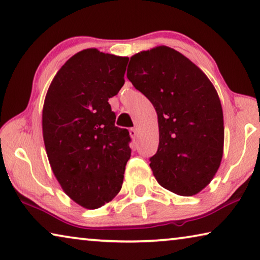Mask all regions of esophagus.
Segmentation results:
<instances>
[{
    "mask_svg": "<svg viewBox=\"0 0 260 260\" xmlns=\"http://www.w3.org/2000/svg\"><path fill=\"white\" fill-rule=\"evenodd\" d=\"M129 134H131V137L132 138H135L138 135V131H137V128H135V127H133V128H131L129 129Z\"/></svg>",
    "mask_w": 260,
    "mask_h": 260,
    "instance_id": "1",
    "label": "esophagus"
}]
</instances>
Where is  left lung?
<instances>
[{"label":"left lung","mask_w":260,"mask_h":260,"mask_svg":"<svg viewBox=\"0 0 260 260\" xmlns=\"http://www.w3.org/2000/svg\"><path fill=\"white\" fill-rule=\"evenodd\" d=\"M127 78L157 113L159 143L149 158L156 180L178 196L197 194L213 179L223 154V113L212 82L167 46L132 56Z\"/></svg>","instance_id":"left-lung-1"}]
</instances>
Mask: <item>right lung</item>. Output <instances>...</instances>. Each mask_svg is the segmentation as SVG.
<instances>
[{
	"label": "right lung",
	"instance_id": "1",
	"mask_svg": "<svg viewBox=\"0 0 260 260\" xmlns=\"http://www.w3.org/2000/svg\"><path fill=\"white\" fill-rule=\"evenodd\" d=\"M128 57L96 48L66 62L45 98L43 135L49 164L68 197L96 209L120 191L131 137L114 125L109 98L125 83Z\"/></svg>",
	"mask_w": 260,
	"mask_h": 260
}]
</instances>
